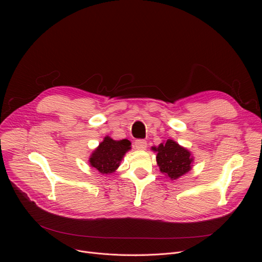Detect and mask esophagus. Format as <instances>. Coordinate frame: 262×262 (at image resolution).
Returning a JSON list of instances; mask_svg holds the SVG:
<instances>
[{
    "mask_svg": "<svg viewBox=\"0 0 262 262\" xmlns=\"http://www.w3.org/2000/svg\"><path fill=\"white\" fill-rule=\"evenodd\" d=\"M135 147L138 149V150H145L147 147V142L145 140H137L135 142Z\"/></svg>",
    "mask_w": 262,
    "mask_h": 262,
    "instance_id": "1",
    "label": "esophagus"
}]
</instances>
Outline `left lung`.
Listing matches in <instances>:
<instances>
[{
  "mask_svg": "<svg viewBox=\"0 0 262 262\" xmlns=\"http://www.w3.org/2000/svg\"><path fill=\"white\" fill-rule=\"evenodd\" d=\"M157 151V163L163 174L169 178L177 179L192 169L194 159L191 152L173 140L168 139L158 147H152Z\"/></svg>",
  "mask_w": 262,
  "mask_h": 262,
  "instance_id": "obj_1",
  "label": "left lung"
}]
</instances>
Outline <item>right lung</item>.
<instances>
[{
    "mask_svg": "<svg viewBox=\"0 0 262 262\" xmlns=\"http://www.w3.org/2000/svg\"><path fill=\"white\" fill-rule=\"evenodd\" d=\"M129 149L130 142L128 140L115 141L106 136L90 156L89 163L101 174L113 173Z\"/></svg>",
    "mask_w": 262,
    "mask_h": 262,
    "instance_id": "add662e5",
    "label": "right lung"
}]
</instances>
